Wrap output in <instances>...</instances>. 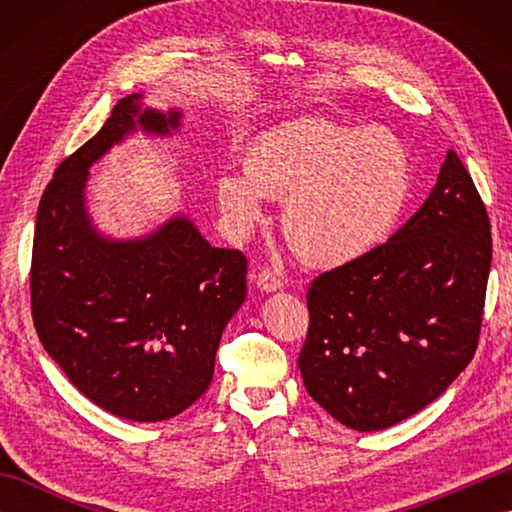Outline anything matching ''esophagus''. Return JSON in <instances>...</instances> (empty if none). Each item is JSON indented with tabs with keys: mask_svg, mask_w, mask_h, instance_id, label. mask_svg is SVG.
<instances>
[{
	"mask_svg": "<svg viewBox=\"0 0 512 512\" xmlns=\"http://www.w3.org/2000/svg\"><path fill=\"white\" fill-rule=\"evenodd\" d=\"M255 286L264 292H275L281 288V279L270 270H262V273L255 275Z\"/></svg>",
	"mask_w": 512,
	"mask_h": 512,
	"instance_id": "34e87169",
	"label": "esophagus"
}]
</instances>
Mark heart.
Returning <instances> with one entry per match:
<instances>
[{"instance_id": "b5f03b06", "label": "heart", "mask_w": 512, "mask_h": 512, "mask_svg": "<svg viewBox=\"0 0 512 512\" xmlns=\"http://www.w3.org/2000/svg\"><path fill=\"white\" fill-rule=\"evenodd\" d=\"M411 189L409 151L389 129L308 118L259 136L244 171L217 176L215 200L237 239L264 220L262 195L284 200L288 246L308 266L339 268L394 233Z\"/></svg>"}]
</instances>
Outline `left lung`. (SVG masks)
I'll return each mask as SVG.
<instances>
[{"instance_id": "obj_1", "label": "left lung", "mask_w": 512, "mask_h": 512, "mask_svg": "<svg viewBox=\"0 0 512 512\" xmlns=\"http://www.w3.org/2000/svg\"><path fill=\"white\" fill-rule=\"evenodd\" d=\"M491 222L451 149L411 220L308 290V394L354 431L411 418L471 363L491 273Z\"/></svg>"}]
</instances>
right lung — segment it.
Returning a JSON list of instances; mask_svg holds the SVG:
<instances>
[{
    "label": "right lung",
    "mask_w": 512,
    "mask_h": 512,
    "mask_svg": "<svg viewBox=\"0 0 512 512\" xmlns=\"http://www.w3.org/2000/svg\"><path fill=\"white\" fill-rule=\"evenodd\" d=\"M180 110L118 101L41 195L30 299L39 341L94 405L134 422L189 409L211 385L222 332L246 299V257L215 248L184 215L114 239L85 204L90 167L134 132L171 136Z\"/></svg>",
    "instance_id": "add662e5"
}]
</instances>
